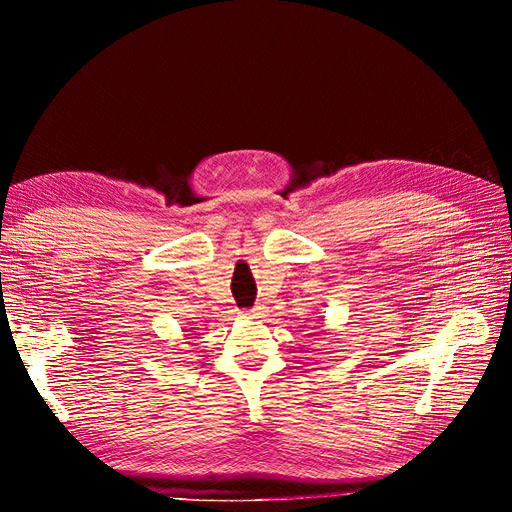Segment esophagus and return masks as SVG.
Here are the masks:
<instances>
[{"label":"esophagus","mask_w":512,"mask_h":512,"mask_svg":"<svg viewBox=\"0 0 512 512\" xmlns=\"http://www.w3.org/2000/svg\"><path fill=\"white\" fill-rule=\"evenodd\" d=\"M245 316H250V318H262V316H265V312H262V307L256 305L254 309H247Z\"/></svg>","instance_id":"esophagus-1"}]
</instances>
